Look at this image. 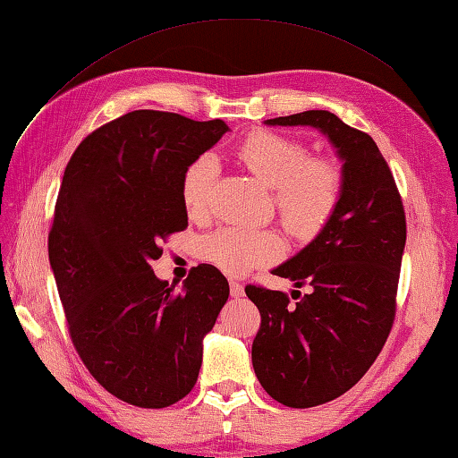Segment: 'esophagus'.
Listing matches in <instances>:
<instances>
[{
  "mask_svg": "<svg viewBox=\"0 0 458 458\" xmlns=\"http://www.w3.org/2000/svg\"><path fill=\"white\" fill-rule=\"evenodd\" d=\"M230 295L234 299L244 295V285L238 284V281H230Z\"/></svg>",
  "mask_w": 458,
  "mask_h": 458,
  "instance_id": "obj_1",
  "label": "esophagus"
}]
</instances>
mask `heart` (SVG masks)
<instances>
[{"instance_id": "1", "label": "heart", "mask_w": 458, "mask_h": 458, "mask_svg": "<svg viewBox=\"0 0 458 458\" xmlns=\"http://www.w3.org/2000/svg\"><path fill=\"white\" fill-rule=\"evenodd\" d=\"M238 159L271 189L279 220L291 236L309 240L333 220L343 199L344 173L323 155H309L307 145L289 135L258 130L238 145ZM218 177L212 155H200L182 173L181 199L189 216L200 218L208 208ZM274 230L220 228L200 242V256L228 276H242L281 254Z\"/></svg>"}]
</instances>
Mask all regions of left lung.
<instances>
[{"instance_id": "left-lung-1", "label": "left lung", "mask_w": 458, "mask_h": 458, "mask_svg": "<svg viewBox=\"0 0 458 458\" xmlns=\"http://www.w3.org/2000/svg\"><path fill=\"white\" fill-rule=\"evenodd\" d=\"M269 125H313L344 161V191L333 220L274 276L309 287L301 297L246 285L261 323L251 364L264 390L287 407H315L348 392L382 352L395 318L405 248V210L394 174L368 133L327 110Z\"/></svg>"}]
</instances>
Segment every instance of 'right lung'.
I'll return each instance as SVG.
<instances>
[{"mask_svg": "<svg viewBox=\"0 0 458 458\" xmlns=\"http://www.w3.org/2000/svg\"><path fill=\"white\" fill-rule=\"evenodd\" d=\"M228 125L135 110L100 125L72 153L48 232L68 335L84 366L118 400L161 410L197 384L202 338L230 293L200 264L182 289L159 281L161 242L189 226L184 169Z\"/></svg>", "mask_w": 458, "mask_h": 458, "instance_id": "add662e5", "label": "right lung"}]
</instances>
